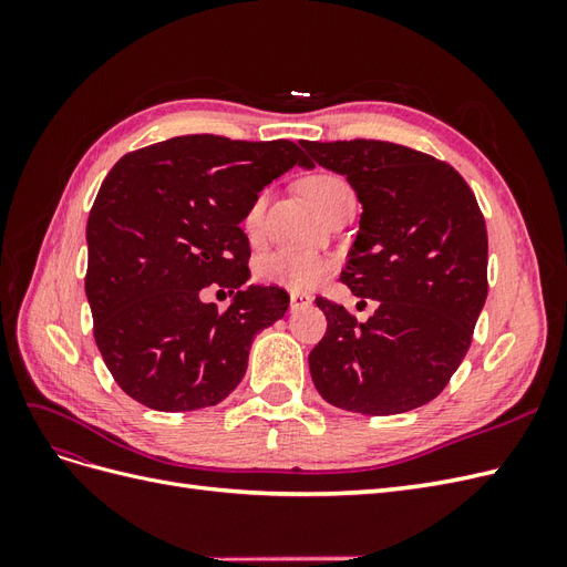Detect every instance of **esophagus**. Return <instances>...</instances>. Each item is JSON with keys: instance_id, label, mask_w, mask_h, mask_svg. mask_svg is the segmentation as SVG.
Segmentation results:
<instances>
[{"instance_id": "1", "label": "esophagus", "mask_w": 567, "mask_h": 567, "mask_svg": "<svg viewBox=\"0 0 567 567\" xmlns=\"http://www.w3.org/2000/svg\"><path fill=\"white\" fill-rule=\"evenodd\" d=\"M312 305V298L307 293H290V310H302V307Z\"/></svg>"}]
</instances>
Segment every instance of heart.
<instances>
[{"instance_id": "1", "label": "heart", "mask_w": 567, "mask_h": 567, "mask_svg": "<svg viewBox=\"0 0 567 567\" xmlns=\"http://www.w3.org/2000/svg\"><path fill=\"white\" fill-rule=\"evenodd\" d=\"M300 194L310 200V205L319 215H323L336 198L352 192H350V184L342 177L333 173H315L300 182ZM262 208H265V196L255 198V203L250 205V210L246 215V229L257 227ZM326 271H329V265H326L321 257L310 252H293V250L269 252L260 262H257V279L269 286H279L288 290L312 288L326 277Z\"/></svg>"}]
</instances>
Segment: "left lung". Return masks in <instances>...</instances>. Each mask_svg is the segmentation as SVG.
Returning a JSON list of instances; mask_svg holds the SVG:
<instances>
[{
	"mask_svg": "<svg viewBox=\"0 0 567 567\" xmlns=\"http://www.w3.org/2000/svg\"><path fill=\"white\" fill-rule=\"evenodd\" d=\"M362 203L340 281L379 310L357 323L317 298L329 329L310 352L321 398L364 416L423 406L471 348L487 300V229L468 184L447 163L390 142H300Z\"/></svg>",
	"mask_w": 567,
	"mask_h": 567,
	"instance_id": "obj_1",
	"label": "left lung"
}]
</instances>
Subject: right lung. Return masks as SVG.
I'll list each match as a JSON object with an SVG mask.
<instances>
[{"label": "right lung", "instance_id": "1", "mask_svg": "<svg viewBox=\"0 0 567 567\" xmlns=\"http://www.w3.org/2000/svg\"><path fill=\"white\" fill-rule=\"evenodd\" d=\"M290 167L293 142L175 136L120 158L87 221L94 340L132 400L156 411L215 406L241 383L255 336L288 310L286 290L250 279V205ZM210 282L235 298L203 303Z\"/></svg>", "mask_w": 567, "mask_h": 567}]
</instances>
